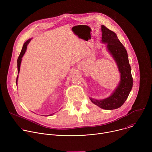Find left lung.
<instances>
[{"label":"left lung","instance_id":"8db88e82","mask_svg":"<svg viewBox=\"0 0 152 152\" xmlns=\"http://www.w3.org/2000/svg\"><path fill=\"white\" fill-rule=\"evenodd\" d=\"M102 41L107 43V50L117 62L121 73V79L117 88L111 96L103 100L92 98H90V100L102 109L112 110L121 106L127 99L132 88L133 78L126 49L119 41L117 35L104 25H102Z\"/></svg>","mask_w":152,"mask_h":152}]
</instances>
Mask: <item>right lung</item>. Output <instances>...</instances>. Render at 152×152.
Here are the masks:
<instances>
[{
	"label": "right lung",
	"instance_id": "obj_1",
	"mask_svg": "<svg viewBox=\"0 0 152 152\" xmlns=\"http://www.w3.org/2000/svg\"><path fill=\"white\" fill-rule=\"evenodd\" d=\"M31 39H28L27 41H26L25 42V44L23 45V48H22V49H21V51L20 53V55L17 59V68H18V74L19 73V71H20V64H21V58L23 57V56L24 55L26 50V48H27V46L29 44V42L30 41ZM17 79H18V76L17 77V79H16V83L17 84ZM52 114H50V115H52Z\"/></svg>",
	"mask_w": 152,
	"mask_h": 152
}]
</instances>
